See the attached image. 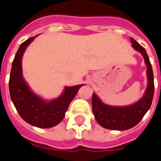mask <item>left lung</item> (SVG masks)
Here are the masks:
<instances>
[{"label":"left lung","instance_id":"obj_1","mask_svg":"<svg viewBox=\"0 0 161 161\" xmlns=\"http://www.w3.org/2000/svg\"><path fill=\"white\" fill-rule=\"evenodd\" d=\"M130 41L132 42L133 48L143 56L147 67V88L140 100L128 106L108 105L101 101L95 93H93L92 108L94 118L102 127L108 130H126L131 129L142 119L152 103L155 85L151 63L145 49L132 37H130Z\"/></svg>","mask_w":161,"mask_h":161}]
</instances>
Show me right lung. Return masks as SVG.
<instances>
[{"instance_id": "1", "label": "right lung", "mask_w": 161, "mask_h": 161, "mask_svg": "<svg viewBox=\"0 0 161 161\" xmlns=\"http://www.w3.org/2000/svg\"><path fill=\"white\" fill-rule=\"evenodd\" d=\"M36 36L30 37L20 45L11 65L9 91L14 106L22 119L38 128H52L63 119L71 101L83 85L65 87L58 98L45 100L34 93L22 75V57L29 44Z\"/></svg>"}]
</instances>
